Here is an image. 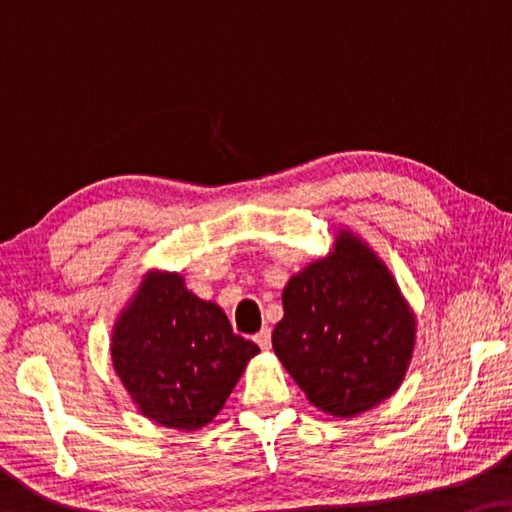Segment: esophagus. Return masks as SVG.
<instances>
[{"label": "esophagus", "mask_w": 512, "mask_h": 512, "mask_svg": "<svg viewBox=\"0 0 512 512\" xmlns=\"http://www.w3.org/2000/svg\"><path fill=\"white\" fill-rule=\"evenodd\" d=\"M255 342L259 344V348H264V351H269L271 348V328H262L255 335Z\"/></svg>", "instance_id": "1"}]
</instances>
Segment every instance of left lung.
<instances>
[{
  "label": "left lung",
  "mask_w": 512,
  "mask_h": 512,
  "mask_svg": "<svg viewBox=\"0 0 512 512\" xmlns=\"http://www.w3.org/2000/svg\"><path fill=\"white\" fill-rule=\"evenodd\" d=\"M273 351L307 401L335 417L376 408L401 387L417 321L378 255L339 230L335 248L282 289Z\"/></svg>",
  "instance_id": "8db88e82"
}]
</instances>
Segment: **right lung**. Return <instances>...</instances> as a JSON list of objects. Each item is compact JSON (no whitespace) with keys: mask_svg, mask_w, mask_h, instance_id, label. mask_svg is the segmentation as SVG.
Wrapping results in <instances>:
<instances>
[{"mask_svg":"<svg viewBox=\"0 0 512 512\" xmlns=\"http://www.w3.org/2000/svg\"><path fill=\"white\" fill-rule=\"evenodd\" d=\"M257 353V344L234 335L221 307L166 271L145 275L111 335L113 369L141 415L186 433L223 410Z\"/></svg>","mask_w":512,"mask_h":512,"instance_id":"right-lung-1","label":"right lung"}]
</instances>
